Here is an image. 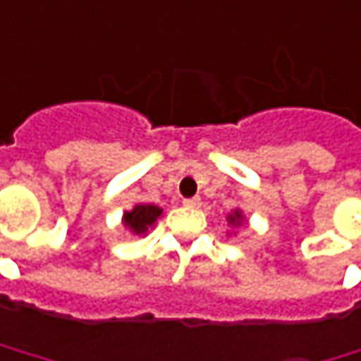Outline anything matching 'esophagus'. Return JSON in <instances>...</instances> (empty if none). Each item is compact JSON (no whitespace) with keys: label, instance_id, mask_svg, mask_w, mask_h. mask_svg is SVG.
I'll list each match as a JSON object with an SVG mask.
<instances>
[{"label":"esophagus","instance_id":"esophagus-1","mask_svg":"<svg viewBox=\"0 0 361 361\" xmlns=\"http://www.w3.org/2000/svg\"><path fill=\"white\" fill-rule=\"evenodd\" d=\"M183 205H188V207H200V205H202V200H200V197H185V200H183Z\"/></svg>","mask_w":361,"mask_h":361}]
</instances>
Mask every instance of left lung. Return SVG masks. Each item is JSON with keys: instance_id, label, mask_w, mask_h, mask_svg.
<instances>
[{"instance_id": "8db88e82", "label": "left lung", "mask_w": 361, "mask_h": 361, "mask_svg": "<svg viewBox=\"0 0 361 361\" xmlns=\"http://www.w3.org/2000/svg\"><path fill=\"white\" fill-rule=\"evenodd\" d=\"M230 221H231V224H242V214H240V212L235 209V212H233V214L230 216Z\"/></svg>"}]
</instances>
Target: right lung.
I'll return each instance as SVG.
<instances>
[{
    "label": "right lung",
    "instance_id": "right-lung-1",
    "mask_svg": "<svg viewBox=\"0 0 361 361\" xmlns=\"http://www.w3.org/2000/svg\"><path fill=\"white\" fill-rule=\"evenodd\" d=\"M161 216V209L157 205H135L131 212L126 214V226H130L133 233H145L149 226L156 224V219Z\"/></svg>",
    "mask_w": 361,
    "mask_h": 361
}]
</instances>
